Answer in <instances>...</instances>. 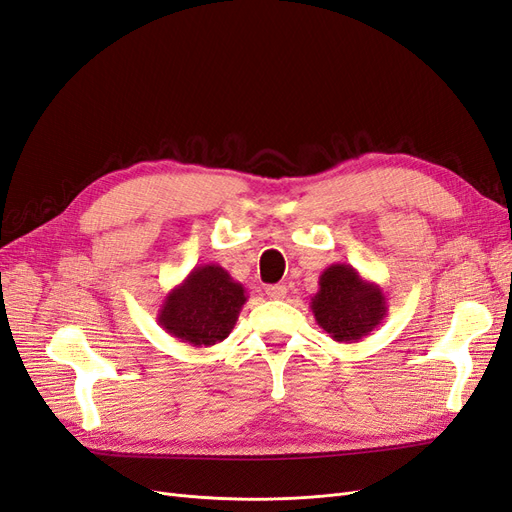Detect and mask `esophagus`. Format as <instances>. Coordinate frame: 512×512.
I'll return each instance as SVG.
<instances>
[{"instance_id": "obj_1", "label": "esophagus", "mask_w": 512, "mask_h": 512, "mask_svg": "<svg viewBox=\"0 0 512 512\" xmlns=\"http://www.w3.org/2000/svg\"><path fill=\"white\" fill-rule=\"evenodd\" d=\"M267 297L273 299V301H282L286 297V286L284 284H273V286H267Z\"/></svg>"}]
</instances>
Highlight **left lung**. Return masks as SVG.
<instances>
[{"label":"left lung","instance_id":"left-lung-1","mask_svg":"<svg viewBox=\"0 0 512 512\" xmlns=\"http://www.w3.org/2000/svg\"><path fill=\"white\" fill-rule=\"evenodd\" d=\"M312 314L318 327L339 344L367 337L386 318V297L376 282H369L352 265H331L322 271Z\"/></svg>","mask_w":512,"mask_h":512}]
</instances>
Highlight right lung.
<instances>
[{
    "instance_id": "add662e5",
    "label": "right lung",
    "mask_w": 512,
    "mask_h": 512,
    "mask_svg": "<svg viewBox=\"0 0 512 512\" xmlns=\"http://www.w3.org/2000/svg\"><path fill=\"white\" fill-rule=\"evenodd\" d=\"M247 301L243 284L220 265H200L166 294L158 309V324L183 344L211 348L235 329Z\"/></svg>"
}]
</instances>
